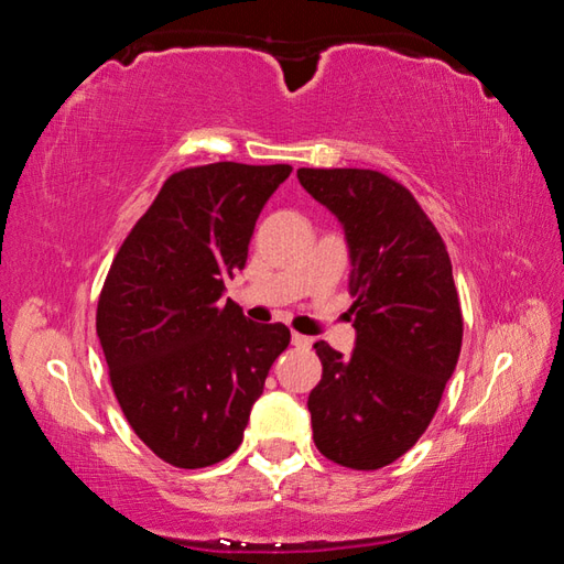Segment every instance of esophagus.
<instances>
[{
	"mask_svg": "<svg viewBox=\"0 0 564 564\" xmlns=\"http://www.w3.org/2000/svg\"><path fill=\"white\" fill-rule=\"evenodd\" d=\"M291 343H293L295 348H311L313 338H308V336H301V333H293V336H291Z\"/></svg>",
	"mask_w": 564,
	"mask_h": 564,
	"instance_id": "obj_1",
	"label": "esophagus"
}]
</instances>
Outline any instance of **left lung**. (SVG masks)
I'll use <instances>...</instances> for the list:
<instances>
[{"mask_svg": "<svg viewBox=\"0 0 564 564\" xmlns=\"http://www.w3.org/2000/svg\"><path fill=\"white\" fill-rule=\"evenodd\" d=\"M308 194L338 216L350 248L356 348L318 340L313 441L328 460L378 470L427 431L463 346L453 263L415 196L373 169H299Z\"/></svg>", "mask_w": 564, "mask_h": 564, "instance_id": "left-lung-1", "label": "left lung"}]
</instances>
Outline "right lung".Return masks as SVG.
I'll return each instance as SVG.
<instances>
[{"label":"right lung","mask_w":564,"mask_h":564,"mask_svg":"<svg viewBox=\"0 0 564 564\" xmlns=\"http://www.w3.org/2000/svg\"><path fill=\"white\" fill-rule=\"evenodd\" d=\"M291 171L236 161L181 169L113 256L97 336L123 415L169 465L196 470L236 453L273 360L289 348L283 323L248 321L221 295Z\"/></svg>","instance_id":"1"}]
</instances>
